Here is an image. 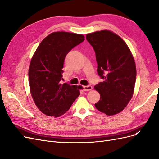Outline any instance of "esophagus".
I'll return each mask as SVG.
<instances>
[{
	"mask_svg": "<svg viewBox=\"0 0 159 159\" xmlns=\"http://www.w3.org/2000/svg\"><path fill=\"white\" fill-rule=\"evenodd\" d=\"M92 89H93V88H92V86H91V85H85V86H84V90L85 91H90Z\"/></svg>",
	"mask_w": 159,
	"mask_h": 159,
	"instance_id": "esophagus-1",
	"label": "esophagus"
}]
</instances>
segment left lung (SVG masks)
I'll return each instance as SVG.
<instances>
[{
  "label": "left lung",
  "mask_w": 159,
  "mask_h": 159,
  "mask_svg": "<svg viewBox=\"0 0 159 159\" xmlns=\"http://www.w3.org/2000/svg\"><path fill=\"white\" fill-rule=\"evenodd\" d=\"M86 39L93 48L98 74L103 79L94 87L101 96L95 106L107 115L117 114L133 95L137 74L134 57L126 43L111 31L88 34Z\"/></svg>",
  "instance_id": "1"
}]
</instances>
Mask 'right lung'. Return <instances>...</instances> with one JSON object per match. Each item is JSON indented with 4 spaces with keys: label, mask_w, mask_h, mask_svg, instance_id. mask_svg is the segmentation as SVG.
<instances>
[{
    "label": "right lung",
    "mask_w": 159,
    "mask_h": 159,
    "mask_svg": "<svg viewBox=\"0 0 159 159\" xmlns=\"http://www.w3.org/2000/svg\"><path fill=\"white\" fill-rule=\"evenodd\" d=\"M84 38L78 34L53 32L41 42L34 54L28 70L30 93L38 108L45 115L61 116L80 95L82 86L61 84V80L66 55Z\"/></svg>",
    "instance_id": "add662e5"
}]
</instances>
